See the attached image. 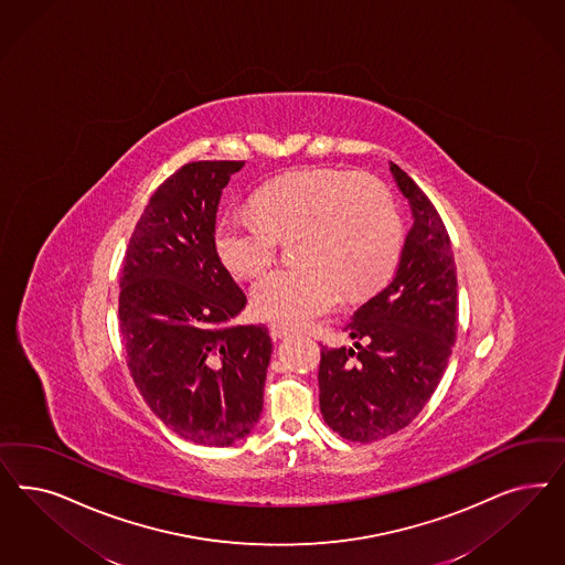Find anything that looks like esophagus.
I'll list each match as a JSON object with an SVG mask.
<instances>
[{"label": "esophagus", "instance_id": "obj_1", "mask_svg": "<svg viewBox=\"0 0 565 565\" xmlns=\"http://www.w3.org/2000/svg\"><path fill=\"white\" fill-rule=\"evenodd\" d=\"M291 332V328L282 327V324H270V337H273L274 341L285 339V337H289Z\"/></svg>", "mask_w": 565, "mask_h": 565}]
</instances>
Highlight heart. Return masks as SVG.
<instances>
[{
	"mask_svg": "<svg viewBox=\"0 0 565 565\" xmlns=\"http://www.w3.org/2000/svg\"><path fill=\"white\" fill-rule=\"evenodd\" d=\"M254 205L233 207L216 224L214 247L228 273L262 270L278 235L301 228L295 255L303 262L270 268L252 285V306L266 320L308 324L332 310L343 289L358 297L381 287L397 262L399 214L379 182L310 168L264 184Z\"/></svg>",
	"mask_w": 565,
	"mask_h": 565,
	"instance_id": "b5f03b06",
	"label": "heart"
}]
</instances>
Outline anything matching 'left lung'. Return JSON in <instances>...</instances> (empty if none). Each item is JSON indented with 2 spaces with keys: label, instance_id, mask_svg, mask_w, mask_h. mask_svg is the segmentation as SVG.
I'll return each instance as SVG.
<instances>
[{
  "label": "left lung",
  "instance_id": "obj_1",
  "mask_svg": "<svg viewBox=\"0 0 565 565\" xmlns=\"http://www.w3.org/2000/svg\"><path fill=\"white\" fill-rule=\"evenodd\" d=\"M388 168L414 218L399 266L347 324L353 347H322L318 372L322 418L353 443L391 437L416 418L456 343L457 274L447 228L418 184L399 166Z\"/></svg>",
  "mask_w": 565,
  "mask_h": 565
}]
</instances>
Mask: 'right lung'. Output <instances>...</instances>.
<instances>
[{
    "label": "right lung",
    "mask_w": 565,
    "mask_h": 565,
    "mask_svg": "<svg viewBox=\"0 0 565 565\" xmlns=\"http://www.w3.org/2000/svg\"><path fill=\"white\" fill-rule=\"evenodd\" d=\"M245 162H191L151 195L120 276L128 370L156 418L205 447L247 437L264 407L268 328L237 327L247 297L214 247L222 189Z\"/></svg>",
    "instance_id": "add662e5"
}]
</instances>
